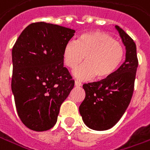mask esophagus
I'll return each mask as SVG.
<instances>
[{
	"instance_id": "obj_1",
	"label": "esophagus",
	"mask_w": 150,
	"mask_h": 150,
	"mask_svg": "<svg viewBox=\"0 0 150 150\" xmlns=\"http://www.w3.org/2000/svg\"><path fill=\"white\" fill-rule=\"evenodd\" d=\"M75 86H81V82L80 81H79V80H75Z\"/></svg>"
}]
</instances>
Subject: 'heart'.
I'll use <instances>...</instances> for the list:
<instances>
[{
    "instance_id": "heart-1",
    "label": "heart",
    "mask_w": 150,
    "mask_h": 150,
    "mask_svg": "<svg viewBox=\"0 0 150 150\" xmlns=\"http://www.w3.org/2000/svg\"><path fill=\"white\" fill-rule=\"evenodd\" d=\"M63 61L68 68L74 69L85 57V64L74 70L80 80H98L110 77L121 65L125 58V49L120 42L101 31H92L81 35L76 42L69 41L63 50Z\"/></svg>"
}]
</instances>
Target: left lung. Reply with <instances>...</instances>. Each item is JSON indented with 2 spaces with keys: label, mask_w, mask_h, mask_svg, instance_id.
<instances>
[{
  "label": "left lung",
  "mask_w": 150,
  "mask_h": 150,
  "mask_svg": "<svg viewBox=\"0 0 150 150\" xmlns=\"http://www.w3.org/2000/svg\"><path fill=\"white\" fill-rule=\"evenodd\" d=\"M125 46V60L110 77L84 84L85 97L79 110L83 121L95 130L110 129L130 103L138 67L136 45L124 30L115 25Z\"/></svg>",
  "instance_id": "1"
}]
</instances>
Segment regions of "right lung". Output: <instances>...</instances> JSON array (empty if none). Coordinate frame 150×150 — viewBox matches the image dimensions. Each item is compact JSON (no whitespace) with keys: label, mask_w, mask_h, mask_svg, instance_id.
<instances>
[{"label":"right lung","mask_w":150,"mask_h":150,"mask_svg":"<svg viewBox=\"0 0 150 150\" xmlns=\"http://www.w3.org/2000/svg\"><path fill=\"white\" fill-rule=\"evenodd\" d=\"M75 32L58 25L35 22L24 30L14 45L11 90L18 116L30 129L45 131L54 126L61 104L74 87L62 54Z\"/></svg>","instance_id":"obj_1"}]
</instances>
